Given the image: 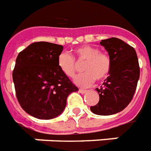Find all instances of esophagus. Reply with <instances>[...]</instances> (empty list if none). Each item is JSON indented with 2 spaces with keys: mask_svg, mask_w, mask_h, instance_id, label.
Returning <instances> with one entry per match:
<instances>
[{
  "mask_svg": "<svg viewBox=\"0 0 151 151\" xmlns=\"http://www.w3.org/2000/svg\"><path fill=\"white\" fill-rule=\"evenodd\" d=\"M86 92H87L86 90H82V89H80V90H79V93H82V94H83V93H86Z\"/></svg>",
  "mask_w": 151,
  "mask_h": 151,
  "instance_id": "obj_1",
  "label": "esophagus"
}]
</instances>
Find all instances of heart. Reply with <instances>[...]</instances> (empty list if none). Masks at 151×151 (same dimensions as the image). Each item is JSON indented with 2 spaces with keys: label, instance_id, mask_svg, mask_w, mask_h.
<instances>
[{
  "label": "heart",
  "instance_id": "heart-1",
  "mask_svg": "<svg viewBox=\"0 0 151 151\" xmlns=\"http://www.w3.org/2000/svg\"><path fill=\"white\" fill-rule=\"evenodd\" d=\"M74 58L85 61L82 70L85 71L73 78V82L80 87L90 86L97 79L101 81L109 75L111 70V59L98 48L83 45L74 50ZM58 65L65 75L72 78L75 73V61L69 53H62L58 58Z\"/></svg>",
  "mask_w": 151,
  "mask_h": 151
}]
</instances>
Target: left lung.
<instances>
[{"instance_id":"obj_1","label":"left lung","mask_w":151,"mask_h":151,"mask_svg":"<svg viewBox=\"0 0 151 151\" xmlns=\"http://www.w3.org/2000/svg\"><path fill=\"white\" fill-rule=\"evenodd\" d=\"M103 46L111 59V70L101 88L95 90L99 101L90 110L98 115H112L123 110L134 94L140 76L136 51L121 39L101 40Z\"/></svg>"}]
</instances>
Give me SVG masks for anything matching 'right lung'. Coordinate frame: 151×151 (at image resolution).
Masks as SVG:
<instances>
[{
  "label": "right lung",
  "mask_w": 151,
  "mask_h": 151,
  "mask_svg": "<svg viewBox=\"0 0 151 151\" xmlns=\"http://www.w3.org/2000/svg\"><path fill=\"white\" fill-rule=\"evenodd\" d=\"M62 50V45L39 41L17 58L13 72L17 98L22 109L34 118L48 120L59 116L68 96L78 90L58 65Z\"/></svg>",
  "instance_id": "1"
}]
</instances>
